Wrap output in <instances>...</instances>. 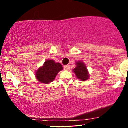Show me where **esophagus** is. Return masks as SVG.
I'll use <instances>...</instances> for the list:
<instances>
[{"instance_id":"34e87169","label":"esophagus","mask_w":128,"mask_h":128,"mask_svg":"<svg viewBox=\"0 0 128 128\" xmlns=\"http://www.w3.org/2000/svg\"><path fill=\"white\" fill-rule=\"evenodd\" d=\"M64 69L66 70H69L70 69V66L69 65H66L64 66Z\"/></svg>"}]
</instances>
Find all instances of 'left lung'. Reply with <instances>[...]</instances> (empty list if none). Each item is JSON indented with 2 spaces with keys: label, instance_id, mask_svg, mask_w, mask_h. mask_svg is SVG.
<instances>
[{
  "label": "left lung",
  "instance_id": "obj_1",
  "mask_svg": "<svg viewBox=\"0 0 128 128\" xmlns=\"http://www.w3.org/2000/svg\"><path fill=\"white\" fill-rule=\"evenodd\" d=\"M77 66L73 69L77 78L82 81L87 80L89 78V74L85 64L82 62H78L76 63Z\"/></svg>",
  "mask_w": 128,
  "mask_h": 128
}]
</instances>
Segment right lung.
Here are the masks:
<instances>
[{
	"label": "right lung",
	"instance_id": "right-lung-1",
	"mask_svg": "<svg viewBox=\"0 0 128 128\" xmlns=\"http://www.w3.org/2000/svg\"><path fill=\"white\" fill-rule=\"evenodd\" d=\"M63 69L62 64L55 63L52 60H48L36 72V78L38 81L48 84L55 79L58 73Z\"/></svg>",
	"mask_w": 128,
	"mask_h": 128
}]
</instances>
